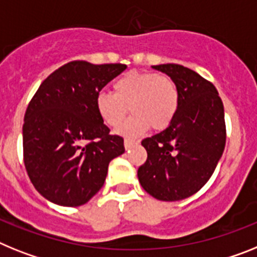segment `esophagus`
<instances>
[{
    "label": "esophagus",
    "instance_id": "1",
    "mask_svg": "<svg viewBox=\"0 0 257 257\" xmlns=\"http://www.w3.org/2000/svg\"><path fill=\"white\" fill-rule=\"evenodd\" d=\"M137 142L133 141V140H129V138H126L125 141H124V146H125V150H129L133 145H136Z\"/></svg>",
    "mask_w": 257,
    "mask_h": 257
}]
</instances>
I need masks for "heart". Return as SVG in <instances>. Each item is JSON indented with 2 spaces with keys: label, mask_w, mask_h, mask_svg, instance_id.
Segmentation results:
<instances>
[{
  "label": "heart",
  "mask_w": 257,
  "mask_h": 257,
  "mask_svg": "<svg viewBox=\"0 0 257 257\" xmlns=\"http://www.w3.org/2000/svg\"><path fill=\"white\" fill-rule=\"evenodd\" d=\"M113 93L101 90L95 95V110L102 121L117 128L131 110L135 115L121 126L120 133L136 137L153 126L162 131L173 121L180 107V91L166 73L132 72L113 82Z\"/></svg>",
  "instance_id": "heart-1"
}]
</instances>
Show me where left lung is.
I'll use <instances>...</instances> for the list:
<instances>
[{
	"mask_svg": "<svg viewBox=\"0 0 257 257\" xmlns=\"http://www.w3.org/2000/svg\"><path fill=\"white\" fill-rule=\"evenodd\" d=\"M153 68L167 73L180 91L178 112L168 128L145 138L138 180L146 193L175 202L199 191L215 172L226 141L224 104L211 81L181 64Z\"/></svg>",
	"mask_w": 257,
	"mask_h": 257,
	"instance_id": "8db88e82",
	"label": "left lung"
}]
</instances>
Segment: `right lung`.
Masks as SVG:
<instances>
[{
    "instance_id": "1",
    "label": "right lung",
    "mask_w": 257,
    "mask_h": 257,
    "mask_svg": "<svg viewBox=\"0 0 257 257\" xmlns=\"http://www.w3.org/2000/svg\"><path fill=\"white\" fill-rule=\"evenodd\" d=\"M121 63L72 61L49 75L27 107L23 158L35 189L64 207L85 204L103 186L124 140L95 110V95L125 70Z\"/></svg>"
}]
</instances>
